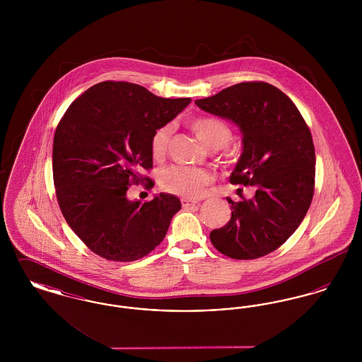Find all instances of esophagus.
Instances as JSON below:
<instances>
[{
  "label": "esophagus",
  "instance_id": "esophagus-1",
  "mask_svg": "<svg viewBox=\"0 0 362 362\" xmlns=\"http://www.w3.org/2000/svg\"><path fill=\"white\" fill-rule=\"evenodd\" d=\"M195 204H197V201H191V199H187V198L182 199V206L183 207L194 206Z\"/></svg>",
  "mask_w": 362,
  "mask_h": 362
}]
</instances>
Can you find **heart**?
I'll list each match as a JSON object with an SVG mask.
<instances>
[{
  "label": "heart",
  "mask_w": 362,
  "mask_h": 362,
  "mask_svg": "<svg viewBox=\"0 0 362 362\" xmlns=\"http://www.w3.org/2000/svg\"><path fill=\"white\" fill-rule=\"evenodd\" d=\"M191 127L207 149L224 148L232 138L229 126L217 118L207 117L195 119L191 123ZM171 133L173 127L170 124H165L161 126L153 134L151 141V152L155 158H161L165 155ZM161 183L164 189L173 194L182 195L189 199H197L205 194L206 186L210 183V175L199 168L173 167L163 173Z\"/></svg>",
  "instance_id": "b5f03b06"
}]
</instances>
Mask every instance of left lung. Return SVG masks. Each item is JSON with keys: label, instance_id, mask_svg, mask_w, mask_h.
Listing matches in <instances>:
<instances>
[{"label": "left lung", "instance_id": "8db88e82", "mask_svg": "<svg viewBox=\"0 0 362 362\" xmlns=\"http://www.w3.org/2000/svg\"><path fill=\"white\" fill-rule=\"evenodd\" d=\"M195 104L239 127L243 151L229 182L257 189L251 199L226 198L230 220L210 232V241L229 258L267 255L310 209L316 160L310 129L292 100L267 83H240Z\"/></svg>", "mask_w": 362, "mask_h": 362}]
</instances>
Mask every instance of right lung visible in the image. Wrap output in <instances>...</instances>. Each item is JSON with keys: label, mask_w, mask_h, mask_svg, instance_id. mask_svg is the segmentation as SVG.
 I'll return each instance as SVG.
<instances>
[{"label": "right lung", "mask_w": 362, "mask_h": 362, "mask_svg": "<svg viewBox=\"0 0 362 362\" xmlns=\"http://www.w3.org/2000/svg\"><path fill=\"white\" fill-rule=\"evenodd\" d=\"M189 103L138 84L103 81L66 110L52 144L57 199L73 232L99 257L136 260L165 238L179 198L160 192L141 204L127 198V189L153 165V134Z\"/></svg>", "instance_id": "obj_1"}]
</instances>
